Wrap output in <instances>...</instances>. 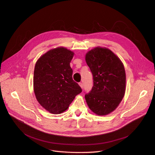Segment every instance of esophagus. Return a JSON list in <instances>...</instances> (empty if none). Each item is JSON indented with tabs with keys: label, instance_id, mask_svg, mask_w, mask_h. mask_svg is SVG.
<instances>
[{
	"label": "esophagus",
	"instance_id": "1",
	"mask_svg": "<svg viewBox=\"0 0 155 155\" xmlns=\"http://www.w3.org/2000/svg\"><path fill=\"white\" fill-rule=\"evenodd\" d=\"M79 86L82 88L83 89V83H79Z\"/></svg>",
	"mask_w": 155,
	"mask_h": 155
}]
</instances>
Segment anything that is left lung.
I'll use <instances>...</instances> for the list:
<instances>
[{
    "label": "left lung",
    "mask_w": 155,
    "mask_h": 155,
    "mask_svg": "<svg viewBox=\"0 0 155 155\" xmlns=\"http://www.w3.org/2000/svg\"><path fill=\"white\" fill-rule=\"evenodd\" d=\"M85 60L93 77L92 90L85 94L87 105L95 114L107 115L119 106L126 92L124 64L112 50L101 47L88 51Z\"/></svg>",
    "instance_id": "8db88e82"
}]
</instances>
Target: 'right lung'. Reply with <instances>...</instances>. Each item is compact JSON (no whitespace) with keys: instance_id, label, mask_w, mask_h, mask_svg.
Masks as SVG:
<instances>
[{"instance_id":"right-lung-1","label":"right lung","mask_w":155,"mask_h":155,"mask_svg":"<svg viewBox=\"0 0 155 155\" xmlns=\"http://www.w3.org/2000/svg\"><path fill=\"white\" fill-rule=\"evenodd\" d=\"M74 55L72 51L60 47L48 50L36 62L34 93L40 105L51 114L65 112L82 91L72 79L70 62Z\"/></svg>"}]
</instances>
